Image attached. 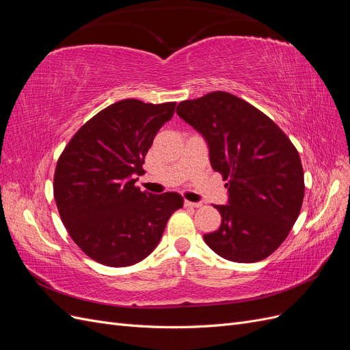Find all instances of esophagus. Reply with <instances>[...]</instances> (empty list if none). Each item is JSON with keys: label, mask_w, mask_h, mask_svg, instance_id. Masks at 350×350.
Segmentation results:
<instances>
[{"label": "esophagus", "mask_w": 350, "mask_h": 350, "mask_svg": "<svg viewBox=\"0 0 350 350\" xmlns=\"http://www.w3.org/2000/svg\"><path fill=\"white\" fill-rule=\"evenodd\" d=\"M184 204H185L187 207H194V208L203 206V203H194V201H188V200H185V203H184Z\"/></svg>", "instance_id": "esophagus-1"}]
</instances>
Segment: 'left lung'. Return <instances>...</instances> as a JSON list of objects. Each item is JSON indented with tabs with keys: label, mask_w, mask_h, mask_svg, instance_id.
Masks as SVG:
<instances>
[{
	"label": "left lung",
	"mask_w": 350,
	"mask_h": 350,
	"mask_svg": "<svg viewBox=\"0 0 350 350\" xmlns=\"http://www.w3.org/2000/svg\"><path fill=\"white\" fill-rule=\"evenodd\" d=\"M176 113L204 137L211 167L228 181V204L215 206L221 224L204 235L206 243L229 261L267 258L289 235L302 207L298 150L267 115L226 92L184 100Z\"/></svg>",
	"instance_id": "left-lung-1"
}]
</instances>
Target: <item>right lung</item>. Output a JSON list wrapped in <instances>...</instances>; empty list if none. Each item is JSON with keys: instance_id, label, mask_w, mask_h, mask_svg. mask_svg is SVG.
<instances>
[{"instance_id": "add662e5", "label": "right lung", "mask_w": 350, "mask_h": 350, "mask_svg": "<svg viewBox=\"0 0 350 350\" xmlns=\"http://www.w3.org/2000/svg\"><path fill=\"white\" fill-rule=\"evenodd\" d=\"M175 102L120 100L90 118L61 153L54 197L77 247L103 266L126 267L157 247L169 217L181 208L176 193H143L135 181Z\"/></svg>"}]
</instances>
